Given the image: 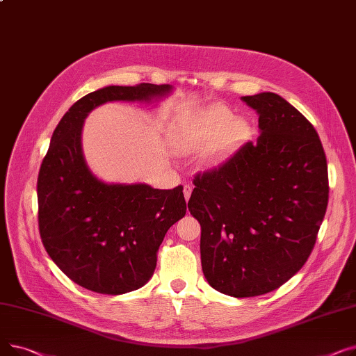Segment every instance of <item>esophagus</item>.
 I'll return each instance as SVG.
<instances>
[{
	"label": "esophagus",
	"instance_id": "34e87169",
	"mask_svg": "<svg viewBox=\"0 0 356 356\" xmlns=\"http://www.w3.org/2000/svg\"><path fill=\"white\" fill-rule=\"evenodd\" d=\"M183 193H184V199L189 200V197H191V195H192V186H191V184H184Z\"/></svg>",
	"mask_w": 356,
	"mask_h": 356
}]
</instances>
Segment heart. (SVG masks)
I'll use <instances>...</instances> for the list:
<instances>
[{"label":"heart","mask_w":356,"mask_h":356,"mask_svg":"<svg viewBox=\"0 0 356 356\" xmlns=\"http://www.w3.org/2000/svg\"><path fill=\"white\" fill-rule=\"evenodd\" d=\"M250 125L244 118H234V112L223 105H212L181 122L175 134L176 148L191 153L218 141V152L227 153L245 140Z\"/></svg>","instance_id":"1"}]
</instances>
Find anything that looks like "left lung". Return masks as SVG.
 <instances>
[{"mask_svg": "<svg viewBox=\"0 0 356 356\" xmlns=\"http://www.w3.org/2000/svg\"><path fill=\"white\" fill-rule=\"evenodd\" d=\"M261 136L197 173L189 211L200 223L202 270L232 297L270 293L312 254L329 200L327 163L314 127L273 92L242 97Z\"/></svg>", "mask_w": 356, "mask_h": 356, "instance_id": "8db88e82", "label": "left lung"}]
</instances>
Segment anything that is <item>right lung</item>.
Returning <instances> with one entry per match:
<instances>
[{
	"mask_svg": "<svg viewBox=\"0 0 356 356\" xmlns=\"http://www.w3.org/2000/svg\"><path fill=\"white\" fill-rule=\"evenodd\" d=\"M170 85L106 86L74 102L56 127L37 179L42 242L70 280L90 291L124 294L153 275L157 251L186 215L183 188L108 184L88 168L81 145L83 120L111 101H152Z\"/></svg>",
	"mask_w": 356,
	"mask_h": 356,
	"instance_id": "right-lung-1",
	"label": "right lung"
}]
</instances>
